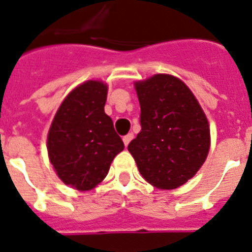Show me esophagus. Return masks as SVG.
Returning a JSON list of instances; mask_svg holds the SVG:
<instances>
[{
  "instance_id": "esophagus-1",
  "label": "esophagus",
  "mask_w": 252,
  "mask_h": 252,
  "mask_svg": "<svg viewBox=\"0 0 252 252\" xmlns=\"http://www.w3.org/2000/svg\"><path fill=\"white\" fill-rule=\"evenodd\" d=\"M133 138H134V135H133V133H128V134H126V135H124V137H123V142H124V144H126V146H128L129 142L132 141Z\"/></svg>"
}]
</instances>
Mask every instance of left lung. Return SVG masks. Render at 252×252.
Here are the masks:
<instances>
[{
    "label": "left lung",
    "instance_id": "1",
    "mask_svg": "<svg viewBox=\"0 0 252 252\" xmlns=\"http://www.w3.org/2000/svg\"><path fill=\"white\" fill-rule=\"evenodd\" d=\"M141 132L128 146L143 179L175 189L198 172L208 156L209 126L195 96L179 78L155 74L135 84Z\"/></svg>",
    "mask_w": 252,
    "mask_h": 252
}]
</instances>
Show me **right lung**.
Listing matches in <instances>:
<instances>
[{
	"label": "right lung",
	"instance_id": "add662e5",
	"mask_svg": "<svg viewBox=\"0 0 252 252\" xmlns=\"http://www.w3.org/2000/svg\"><path fill=\"white\" fill-rule=\"evenodd\" d=\"M108 87L87 81L72 91L57 111L48 134L50 162L61 180L77 190H91L108 175L124 150L104 111Z\"/></svg>",
	"mask_w": 252,
	"mask_h": 252
}]
</instances>
